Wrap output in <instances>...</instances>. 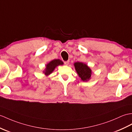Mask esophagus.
Wrapping results in <instances>:
<instances>
[{"label": "esophagus", "instance_id": "34e87169", "mask_svg": "<svg viewBox=\"0 0 132 132\" xmlns=\"http://www.w3.org/2000/svg\"><path fill=\"white\" fill-rule=\"evenodd\" d=\"M64 64L65 65H68L69 63V60H67V61H65V62H64Z\"/></svg>", "mask_w": 132, "mask_h": 132}]
</instances>
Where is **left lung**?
I'll return each mask as SVG.
<instances>
[{"label": "left lung", "instance_id": "1", "mask_svg": "<svg viewBox=\"0 0 132 132\" xmlns=\"http://www.w3.org/2000/svg\"><path fill=\"white\" fill-rule=\"evenodd\" d=\"M74 65L77 74L83 81H87L90 79L91 70L86 64L81 62H76Z\"/></svg>", "mask_w": 132, "mask_h": 132}]
</instances>
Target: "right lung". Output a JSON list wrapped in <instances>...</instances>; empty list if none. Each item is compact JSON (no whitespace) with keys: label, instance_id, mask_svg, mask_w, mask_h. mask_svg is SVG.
Instances as JSON below:
<instances>
[{"label":"right lung","instance_id":"obj_1","mask_svg":"<svg viewBox=\"0 0 132 132\" xmlns=\"http://www.w3.org/2000/svg\"><path fill=\"white\" fill-rule=\"evenodd\" d=\"M63 62L62 60L59 59H55L53 60L50 62L49 64H47L46 65V68L45 69V71H44V73H45V75L48 76L49 75L53 72V70L55 69L56 67L58 66L59 65H63Z\"/></svg>","mask_w":132,"mask_h":132}]
</instances>
